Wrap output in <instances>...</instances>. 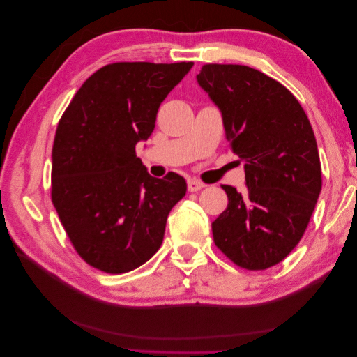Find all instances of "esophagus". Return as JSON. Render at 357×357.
I'll use <instances>...</instances> for the list:
<instances>
[{
    "label": "esophagus",
    "mask_w": 357,
    "mask_h": 357,
    "mask_svg": "<svg viewBox=\"0 0 357 357\" xmlns=\"http://www.w3.org/2000/svg\"><path fill=\"white\" fill-rule=\"evenodd\" d=\"M202 188H205L204 183H201L198 180H188V190L189 192H198Z\"/></svg>",
    "instance_id": "34e87169"
}]
</instances>
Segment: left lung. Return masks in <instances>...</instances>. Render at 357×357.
Returning <instances> with one entry per match:
<instances>
[{
  "label": "left lung",
  "mask_w": 357,
  "mask_h": 357,
  "mask_svg": "<svg viewBox=\"0 0 357 357\" xmlns=\"http://www.w3.org/2000/svg\"><path fill=\"white\" fill-rule=\"evenodd\" d=\"M197 80L245 171L244 192L222 186L228 207L211 223L214 243L241 268L274 266L302 238L321 190L311 123L289 89L255 68L207 63Z\"/></svg>",
  "instance_id": "obj_1"
}]
</instances>
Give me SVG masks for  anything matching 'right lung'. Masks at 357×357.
Segmentation results:
<instances>
[{
	"mask_svg": "<svg viewBox=\"0 0 357 357\" xmlns=\"http://www.w3.org/2000/svg\"><path fill=\"white\" fill-rule=\"evenodd\" d=\"M193 62L109 63L62 114L52 149V201L86 264L123 274L162 244L171 208L186 195L176 172L152 177L135 144L152 135L160 102Z\"/></svg>",
	"mask_w": 357,
	"mask_h": 357,
	"instance_id": "obj_1",
	"label": "right lung"
}]
</instances>
